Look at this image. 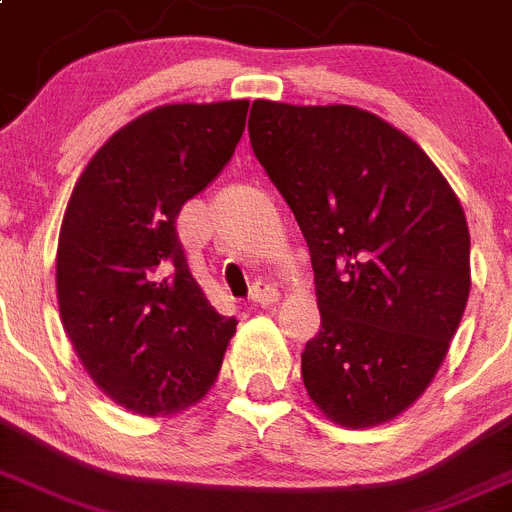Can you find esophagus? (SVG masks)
Instances as JSON below:
<instances>
[{
	"label": "esophagus",
	"instance_id": "34e87169",
	"mask_svg": "<svg viewBox=\"0 0 512 512\" xmlns=\"http://www.w3.org/2000/svg\"><path fill=\"white\" fill-rule=\"evenodd\" d=\"M278 296H281V293H278V288L268 281H257L255 288H252V301L260 306L273 304V301H278Z\"/></svg>",
	"mask_w": 512,
	"mask_h": 512
}]
</instances>
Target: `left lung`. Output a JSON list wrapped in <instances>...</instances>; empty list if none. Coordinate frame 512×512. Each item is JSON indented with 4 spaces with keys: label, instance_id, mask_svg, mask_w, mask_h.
Returning a JSON list of instances; mask_svg holds the SVG:
<instances>
[{
    "label": "left lung",
    "instance_id": "obj_1",
    "mask_svg": "<svg viewBox=\"0 0 512 512\" xmlns=\"http://www.w3.org/2000/svg\"><path fill=\"white\" fill-rule=\"evenodd\" d=\"M250 144L309 244L322 330L309 397L345 428L397 417L428 389L469 299L459 198L410 136L350 105L255 100Z\"/></svg>",
    "mask_w": 512,
    "mask_h": 512
}]
</instances>
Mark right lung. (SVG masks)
<instances>
[{"instance_id": "1", "label": "right lung", "mask_w": 512, "mask_h": 512, "mask_svg": "<svg viewBox=\"0 0 512 512\" xmlns=\"http://www.w3.org/2000/svg\"><path fill=\"white\" fill-rule=\"evenodd\" d=\"M247 108L231 100L141 115L90 159L66 206L61 322L92 381L139 415L198 402L237 332L190 273L177 216L224 170Z\"/></svg>"}]
</instances>
